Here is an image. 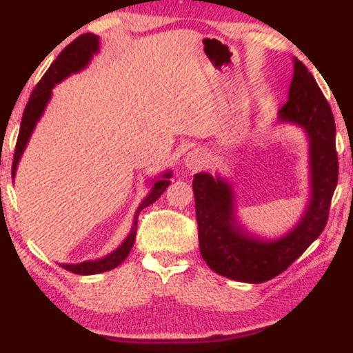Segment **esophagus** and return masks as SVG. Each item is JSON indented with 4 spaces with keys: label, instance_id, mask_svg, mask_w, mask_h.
<instances>
[{
    "label": "esophagus",
    "instance_id": "obj_1",
    "mask_svg": "<svg viewBox=\"0 0 353 353\" xmlns=\"http://www.w3.org/2000/svg\"><path fill=\"white\" fill-rule=\"evenodd\" d=\"M185 165L192 172L201 170V168L205 165V156L201 151H197V149H194V151H190L185 157Z\"/></svg>",
    "mask_w": 353,
    "mask_h": 353
}]
</instances>
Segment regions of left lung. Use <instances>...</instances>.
I'll return each instance as SVG.
<instances>
[{"mask_svg": "<svg viewBox=\"0 0 353 353\" xmlns=\"http://www.w3.org/2000/svg\"><path fill=\"white\" fill-rule=\"evenodd\" d=\"M278 119L302 127L310 144V202L286 236L263 241L249 234L234 219L228 181L209 173H196L192 180L202 259L215 273L236 281L265 283L296 262L325 230L337 186L334 117L313 75L297 59L289 99L279 109Z\"/></svg>", "mask_w": 353, "mask_h": 353, "instance_id": "1", "label": "left lung"}]
</instances>
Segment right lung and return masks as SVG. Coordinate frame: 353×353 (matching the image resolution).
Segmentation results:
<instances>
[{
  "label": "right lung",
  "mask_w": 353,
  "mask_h": 353,
  "mask_svg": "<svg viewBox=\"0 0 353 353\" xmlns=\"http://www.w3.org/2000/svg\"><path fill=\"white\" fill-rule=\"evenodd\" d=\"M99 50V38L93 35V33H85V35H80L77 40L70 43L69 46H65L59 56L56 57V61L52 62L50 69L46 70V74L43 75V79L38 81V85L33 90V93L28 99L26 105V110H23L22 122H21V130H19V137L16 143V151H14V162H12V178L16 175L17 163L21 161V156L26 149L28 139H30L33 130H35V125L38 120H40L43 110H45L48 101L51 98L52 88H54L56 83H59L69 77L74 72H79L83 69V67L88 64L91 57H93L94 52ZM172 176V172H165L163 175L159 178V180L154 181V185L149 191V194L144 197L141 204H139L137 214H134L133 219V226L130 230V234L125 238L122 244L119 245L114 252H110L105 257L99 260H90V262H81V263H64L67 272H72L75 274H96V273H104L109 272L115 267H119L120 263L123 262L125 259L128 257L130 250H132L134 244V238H137V225H138V215L144 207L151 205L152 202H156L163 191L167 190V186L170 185V180L168 178Z\"/></svg>",
  "instance_id": "obj_1"
}]
</instances>
